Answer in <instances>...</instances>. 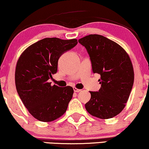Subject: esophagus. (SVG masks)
Returning a JSON list of instances; mask_svg holds the SVG:
<instances>
[{"label": "esophagus", "mask_w": 149, "mask_h": 149, "mask_svg": "<svg viewBox=\"0 0 149 149\" xmlns=\"http://www.w3.org/2000/svg\"><path fill=\"white\" fill-rule=\"evenodd\" d=\"M73 91H74V92H76V93H78V92L81 91V89H78V88L76 87H73Z\"/></svg>", "instance_id": "esophagus-1"}]
</instances>
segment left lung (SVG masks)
Wrapping results in <instances>:
<instances>
[{
    "instance_id": "left-lung-1",
    "label": "left lung",
    "mask_w": 149,
    "mask_h": 149,
    "mask_svg": "<svg viewBox=\"0 0 149 149\" xmlns=\"http://www.w3.org/2000/svg\"><path fill=\"white\" fill-rule=\"evenodd\" d=\"M78 42L87 51L94 73L100 75L98 91H89L85 104L88 113L100 119L113 118L123 110L129 99L134 71L129 55L113 41L98 34H90Z\"/></svg>"
}]
</instances>
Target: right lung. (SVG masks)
Returning a JSON list of instances; mask_svg holds the SVG:
<instances>
[{
	"instance_id": "obj_1",
	"label": "right lung",
	"mask_w": 149,
	"mask_h": 149,
	"mask_svg": "<svg viewBox=\"0 0 149 149\" xmlns=\"http://www.w3.org/2000/svg\"><path fill=\"white\" fill-rule=\"evenodd\" d=\"M77 44L76 39L46 38L27 47L18 58L15 71L16 90L36 119L52 122L67 111L73 88L52 86L49 80L57 72L59 58Z\"/></svg>"
}]
</instances>
